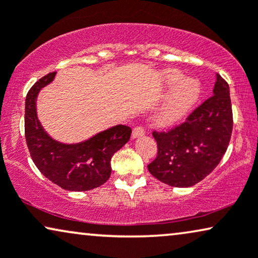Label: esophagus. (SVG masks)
I'll return each mask as SVG.
<instances>
[{"label": "esophagus", "instance_id": "obj_1", "mask_svg": "<svg viewBox=\"0 0 258 258\" xmlns=\"http://www.w3.org/2000/svg\"><path fill=\"white\" fill-rule=\"evenodd\" d=\"M145 135V129L142 128V126H135V128L133 129V139H139V137H141Z\"/></svg>", "mask_w": 258, "mask_h": 258}]
</instances>
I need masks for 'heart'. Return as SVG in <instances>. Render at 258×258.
Masks as SVG:
<instances>
[{
	"instance_id": "heart-1",
	"label": "heart",
	"mask_w": 258,
	"mask_h": 258,
	"mask_svg": "<svg viewBox=\"0 0 258 258\" xmlns=\"http://www.w3.org/2000/svg\"><path fill=\"white\" fill-rule=\"evenodd\" d=\"M180 70L168 69L162 72L163 84L169 90L154 117L159 126H172L179 123L193 108L200 95V85L192 78H183Z\"/></svg>"
}]
</instances>
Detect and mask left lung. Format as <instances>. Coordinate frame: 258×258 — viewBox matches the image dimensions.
<instances>
[{
    "instance_id": "obj_1",
    "label": "left lung",
    "mask_w": 258,
    "mask_h": 258,
    "mask_svg": "<svg viewBox=\"0 0 258 258\" xmlns=\"http://www.w3.org/2000/svg\"><path fill=\"white\" fill-rule=\"evenodd\" d=\"M229 84L216 75L213 96L167 133H153L158 156L148 165L154 178L173 187H190L206 178L225 154L232 133Z\"/></svg>"
}]
</instances>
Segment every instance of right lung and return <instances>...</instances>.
Listing matches in <instances>:
<instances>
[{
  "label": "right lung",
  "mask_w": 258,
  "mask_h": 258,
  "mask_svg": "<svg viewBox=\"0 0 258 258\" xmlns=\"http://www.w3.org/2000/svg\"><path fill=\"white\" fill-rule=\"evenodd\" d=\"M56 72L39 79L26 97L25 135L33 162L43 175L63 189L90 190L111 175V158L129 141L132 129L115 125L79 143H61L43 129L36 112L41 89L51 84Z\"/></svg>",
  "instance_id": "1"
}]
</instances>
